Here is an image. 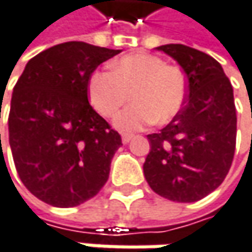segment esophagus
Masks as SVG:
<instances>
[{"mask_svg":"<svg viewBox=\"0 0 252 252\" xmlns=\"http://www.w3.org/2000/svg\"><path fill=\"white\" fill-rule=\"evenodd\" d=\"M132 139H133V135H132V133H123V135H122V140H123V143H129Z\"/></svg>","mask_w":252,"mask_h":252,"instance_id":"1","label":"esophagus"}]
</instances>
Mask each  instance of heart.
Masks as SVG:
<instances>
[{"mask_svg":"<svg viewBox=\"0 0 252 252\" xmlns=\"http://www.w3.org/2000/svg\"><path fill=\"white\" fill-rule=\"evenodd\" d=\"M90 76L89 99L101 116L113 117L130 99L132 106L116 117L122 130H137L152 122L166 123L176 116L187 99V79L178 65L163 59L135 53Z\"/></svg>","mask_w":252,"mask_h":252,"instance_id":"1","label":"heart"}]
</instances>
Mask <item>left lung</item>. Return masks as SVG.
<instances>
[{
	"label": "left lung",
	"mask_w": 252,
	"mask_h": 252,
	"mask_svg": "<svg viewBox=\"0 0 252 252\" xmlns=\"http://www.w3.org/2000/svg\"><path fill=\"white\" fill-rule=\"evenodd\" d=\"M187 74L182 110L159 133L148 135L145 178L158 195L195 202L224 182L237 142V110L229 79L214 57L184 44L158 47Z\"/></svg>",
	"instance_id": "obj_1"
}]
</instances>
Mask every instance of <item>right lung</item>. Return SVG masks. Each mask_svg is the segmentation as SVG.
Segmentation results:
<instances>
[{
    "mask_svg": "<svg viewBox=\"0 0 252 252\" xmlns=\"http://www.w3.org/2000/svg\"><path fill=\"white\" fill-rule=\"evenodd\" d=\"M119 53L62 43L32 57L14 86L8 132L15 169L45 204L77 207L109 179L122 137L92 107L87 92L97 65Z\"/></svg>",
    "mask_w": 252,
    "mask_h": 252,
    "instance_id": "right-lung-1",
    "label": "right lung"
}]
</instances>
